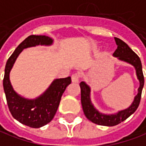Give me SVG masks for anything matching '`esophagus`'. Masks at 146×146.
Masks as SVG:
<instances>
[{
  "label": "esophagus",
  "mask_w": 146,
  "mask_h": 146,
  "mask_svg": "<svg viewBox=\"0 0 146 146\" xmlns=\"http://www.w3.org/2000/svg\"><path fill=\"white\" fill-rule=\"evenodd\" d=\"M80 73H74L72 75L71 78H72V81L74 82V83H77L79 82V80H80Z\"/></svg>",
  "instance_id": "obj_1"
}]
</instances>
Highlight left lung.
Instances as JSON below:
<instances>
[{"mask_svg":"<svg viewBox=\"0 0 146 146\" xmlns=\"http://www.w3.org/2000/svg\"><path fill=\"white\" fill-rule=\"evenodd\" d=\"M115 40L118 47L116 49L113 55L117 57L119 60L130 63L134 66L136 70L137 79L140 82V86L138 88V92L137 96L134 97L132 104L128 108L120 111L115 115H105L99 112L95 108L93 104H92L90 99V87L84 81L80 83V100L81 105L83 108L84 115L88 120L97 125L107 126H113L118 125L120 123L126 120L130 117L133 113L135 112L139 106L141 96V92L144 86V75L142 72V66L140 58L129 47V46L121 40L119 38H115Z\"/></svg>","mask_w":146,"mask_h":146,"instance_id":"left-lung-1","label":"left lung"}]
</instances>
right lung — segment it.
Segmentation results:
<instances>
[{"label":"right lung","mask_w":146,"mask_h":146,"mask_svg":"<svg viewBox=\"0 0 146 146\" xmlns=\"http://www.w3.org/2000/svg\"><path fill=\"white\" fill-rule=\"evenodd\" d=\"M53 39L46 35H30L20 43L7 61L3 80L6 100L12 115L20 123L32 128H39L49 123L55 115L62 96L71 84V77L54 80L44 93L35 100H27L13 88L9 73L13 64L23 49L37 45H51Z\"/></svg>","instance_id":"add662e5"}]
</instances>
